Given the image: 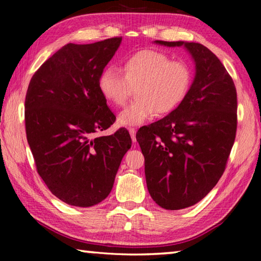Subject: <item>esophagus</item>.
Instances as JSON below:
<instances>
[{"instance_id":"34e87169","label":"esophagus","mask_w":261,"mask_h":261,"mask_svg":"<svg viewBox=\"0 0 261 261\" xmlns=\"http://www.w3.org/2000/svg\"><path fill=\"white\" fill-rule=\"evenodd\" d=\"M136 129L135 127H129V132H130V136H131V139H132V141H134V143H136L137 141V139H136Z\"/></svg>"}]
</instances>
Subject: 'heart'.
<instances>
[{
    "label": "heart",
    "mask_w": 261,
    "mask_h": 261,
    "mask_svg": "<svg viewBox=\"0 0 261 261\" xmlns=\"http://www.w3.org/2000/svg\"><path fill=\"white\" fill-rule=\"evenodd\" d=\"M120 70L110 67L99 77V90L115 106H123L136 90L137 100L118 115L121 125H140L158 115H167L182 103L192 82L184 61L171 60L162 51L145 49L131 55Z\"/></svg>",
    "instance_id": "1"
}]
</instances>
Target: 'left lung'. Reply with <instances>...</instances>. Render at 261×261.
Returning a JSON list of instances; mask_svg holds the SVG:
<instances>
[{
	"label": "left lung",
	"instance_id": "obj_1",
	"mask_svg": "<svg viewBox=\"0 0 261 261\" xmlns=\"http://www.w3.org/2000/svg\"><path fill=\"white\" fill-rule=\"evenodd\" d=\"M154 42L183 46L196 64V76L182 103L136 135L149 194L162 208L176 211L206 197L226 169L236 137L237 93L226 68L201 43Z\"/></svg>",
	"mask_w": 261,
	"mask_h": 261
}]
</instances>
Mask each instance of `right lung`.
<instances>
[{
    "label": "right lung",
    "instance_id": "right-lung-1",
    "mask_svg": "<svg viewBox=\"0 0 261 261\" xmlns=\"http://www.w3.org/2000/svg\"><path fill=\"white\" fill-rule=\"evenodd\" d=\"M122 38L68 43L31 78L25 127L38 174L65 204L94 206L108 197L131 137L125 127L93 137L116 120L99 90V77Z\"/></svg>",
    "mask_w": 261,
    "mask_h": 261
}]
</instances>
